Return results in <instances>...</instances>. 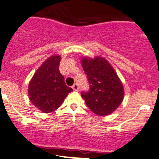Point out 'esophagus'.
<instances>
[{
    "instance_id": "1",
    "label": "esophagus",
    "mask_w": 159,
    "mask_h": 159,
    "mask_svg": "<svg viewBox=\"0 0 159 159\" xmlns=\"http://www.w3.org/2000/svg\"><path fill=\"white\" fill-rule=\"evenodd\" d=\"M72 89L74 90V91H78V90L79 89V86H78V84H74V85L72 86Z\"/></svg>"
}]
</instances>
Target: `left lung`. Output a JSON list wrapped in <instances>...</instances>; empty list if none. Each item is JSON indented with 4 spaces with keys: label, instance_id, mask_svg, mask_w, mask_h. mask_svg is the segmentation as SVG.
<instances>
[{
    "label": "left lung",
    "instance_id": "left-lung-1",
    "mask_svg": "<svg viewBox=\"0 0 159 159\" xmlns=\"http://www.w3.org/2000/svg\"><path fill=\"white\" fill-rule=\"evenodd\" d=\"M81 63L87 75L90 88L81 97L89 109L98 116H108L124 100V89L111 64L103 57H82Z\"/></svg>",
    "mask_w": 159,
    "mask_h": 159
}]
</instances>
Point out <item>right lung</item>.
<instances>
[{
  "mask_svg": "<svg viewBox=\"0 0 159 159\" xmlns=\"http://www.w3.org/2000/svg\"><path fill=\"white\" fill-rule=\"evenodd\" d=\"M61 56L49 57L39 67L29 82L28 94L31 102L44 113H49L61 106L73 89L66 85L59 72Z\"/></svg>",
  "mask_w": 159,
  "mask_h": 159,
  "instance_id": "add662e5",
  "label": "right lung"
}]
</instances>
